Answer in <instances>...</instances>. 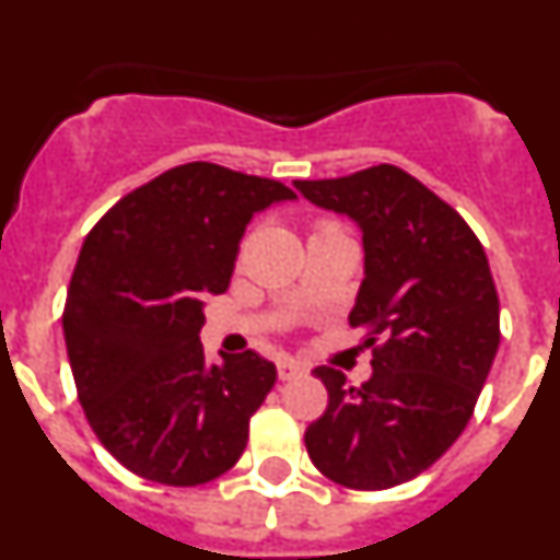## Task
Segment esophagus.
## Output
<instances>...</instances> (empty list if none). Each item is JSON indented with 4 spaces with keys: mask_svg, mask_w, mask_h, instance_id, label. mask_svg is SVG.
Instances as JSON below:
<instances>
[{
    "mask_svg": "<svg viewBox=\"0 0 560 560\" xmlns=\"http://www.w3.org/2000/svg\"><path fill=\"white\" fill-rule=\"evenodd\" d=\"M277 375H280V381H294L300 375H305V368L296 364L294 359H280L277 361Z\"/></svg>",
    "mask_w": 560,
    "mask_h": 560,
    "instance_id": "obj_1",
    "label": "esophagus"
}]
</instances>
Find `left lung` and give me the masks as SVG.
Returning <instances> with one entry per match:
<instances>
[{
    "label": "left lung",
    "mask_w": 560,
    "mask_h": 560,
    "mask_svg": "<svg viewBox=\"0 0 560 560\" xmlns=\"http://www.w3.org/2000/svg\"><path fill=\"white\" fill-rule=\"evenodd\" d=\"M294 187L361 230L364 280L348 319L373 348L361 387L314 370L328 409L305 429V448L336 485L384 491L438 463L471 420L499 350L491 266L463 215L400 167Z\"/></svg>",
    "instance_id": "8db88e82"
}]
</instances>
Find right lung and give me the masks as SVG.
Segmentation results:
<instances>
[{"label": "right lung", "mask_w": 560, "mask_h": 560, "mask_svg": "<svg viewBox=\"0 0 560 560\" xmlns=\"http://www.w3.org/2000/svg\"><path fill=\"white\" fill-rule=\"evenodd\" d=\"M291 199L275 179L187 162L122 196L83 241L67 355L89 427L137 477L190 488L244 454L277 368L255 350L207 364L205 300L230 285L252 215Z\"/></svg>", "instance_id": "1"}]
</instances>
